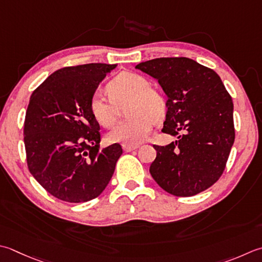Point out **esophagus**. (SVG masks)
Segmentation results:
<instances>
[{
  "mask_svg": "<svg viewBox=\"0 0 262 262\" xmlns=\"http://www.w3.org/2000/svg\"><path fill=\"white\" fill-rule=\"evenodd\" d=\"M138 147H140L138 144H122V148H124L125 152H130L133 150H136Z\"/></svg>",
  "mask_w": 262,
  "mask_h": 262,
  "instance_id": "34e87169",
  "label": "esophagus"
}]
</instances>
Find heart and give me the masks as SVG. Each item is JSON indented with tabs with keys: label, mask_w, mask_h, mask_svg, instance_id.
I'll return each mask as SVG.
<instances>
[{
	"label": "heart",
	"mask_w": 262,
	"mask_h": 262,
	"mask_svg": "<svg viewBox=\"0 0 262 262\" xmlns=\"http://www.w3.org/2000/svg\"><path fill=\"white\" fill-rule=\"evenodd\" d=\"M148 81L137 74L121 73L105 86L106 97L100 92L92 95L90 111L95 120L105 128L114 127L119 117V107L128 100L126 114L107 135L114 143L137 144L144 141L152 130L155 121H161L167 114L165 97L157 90L148 87Z\"/></svg>",
	"instance_id": "1"
}]
</instances>
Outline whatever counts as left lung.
Here are the masks:
<instances>
[{
	"mask_svg": "<svg viewBox=\"0 0 262 262\" xmlns=\"http://www.w3.org/2000/svg\"><path fill=\"white\" fill-rule=\"evenodd\" d=\"M168 96L162 132L176 142L153 145L150 172L176 196H193L223 175L235 140L233 100L212 69L188 58H158L136 66Z\"/></svg>",
	"mask_w": 262,
	"mask_h": 262,
	"instance_id": "1",
	"label": "left lung"
}]
</instances>
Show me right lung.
I'll list each match as a JSON object with an SVG mask.
<instances>
[{
	"instance_id": "right-lung-1",
	"label": "right lung",
	"mask_w": 262,
	"mask_h": 262,
	"mask_svg": "<svg viewBox=\"0 0 262 262\" xmlns=\"http://www.w3.org/2000/svg\"><path fill=\"white\" fill-rule=\"evenodd\" d=\"M115 68L105 63L64 67L30 96L24 127L27 166L56 199L91 201L114 175L122 148L118 143L100 147V125L91 114L90 100Z\"/></svg>"
}]
</instances>
